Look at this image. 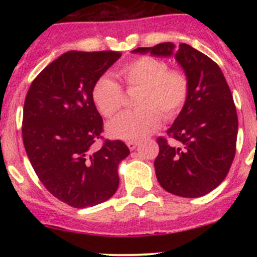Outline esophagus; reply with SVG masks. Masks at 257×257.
<instances>
[{"label": "esophagus", "mask_w": 257, "mask_h": 257, "mask_svg": "<svg viewBox=\"0 0 257 257\" xmlns=\"http://www.w3.org/2000/svg\"><path fill=\"white\" fill-rule=\"evenodd\" d=\"M126 145H128V148L131 150H134L137 148V145H138V142H136V141H129V142H126Z\"/></svg>", "instance_id": "1"}]
</instances>
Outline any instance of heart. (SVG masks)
Listing matches in <instances>:
<instances>
[{
    "label": "heart",
    "mask_w": 257,
    "mask_h": 257,
    "mask_svg": "<svg viewBox=\"0 0 257 257\" xmlns=\"http://www.w3.org/2000/svg\"><path fill=\"white\" fill-rule=\"evenodd\" d=\"M126 88H141L136 99L137 109L125 112L108 124L114 138L139 141L157 131L163 116L172 119L185 105L189 97V79L183 71L169 68L163 59L141 56L116 69ZM92 100L105 118H112L124 104V93L118 82L100 76L92 85Z\"/></svg>",
    "instance_id": "b5f03b06"
}]
</instances>
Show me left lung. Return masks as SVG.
Returning a JSON list of instances; mask_svg holds the SVG:
<instances>
[{
    "instance_id": "left-lung-1",
    "label": "left lung",
    "mask_w": 257,
    "mask_h": 257,
    "mask_svg": "<svg viewBox=\"0 0 257 257\" xmlns=\"http://www.w3.org/2000/svg\"><path fill=\"white\" fill-rule=\"evenodd\" d=\"M134 53L172 57L189 79V97L167 138L157 139L159 154L155 174L168 193L199 198L214 190L226 178L236 153L237 114L231 90L220 67L186 43L170 42L139 47Z\"/></svg>"
}]
</instances>
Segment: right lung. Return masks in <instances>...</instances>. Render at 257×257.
Here are the masks:
<instances>
[{
    "label": "right lung",
    "instance_id": "add662e5",
    "mask_svg": "<svg viewBox=\"0 0 257 257\" xmlns=\"http://www.w3.org/2000/svg\"><path fill=\"white\" fill-rule=\"evenodd\" d=\"M120 52L69 51L49 63L28 89L22 138L41 183L58 200L77 209L112 198L118 165L129 155L121 141L103 139V119L92 100V85Z\"/></svg>",
    "mask_w": 257,
    "mask_h": 257
}]
</instances>
